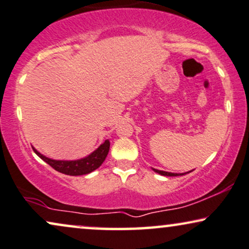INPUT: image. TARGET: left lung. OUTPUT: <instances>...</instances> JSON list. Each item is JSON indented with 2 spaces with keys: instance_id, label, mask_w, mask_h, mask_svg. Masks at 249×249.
<instances>
[{
  "instance_id": "obj_1",
  "label": "left lung",
  "mask_w": 249,
  "mask_h": 249,
  "mask_svg": "<svg viewBox=\"0 0 249 249\" xmlns=\"http://www.w3.org/2000/svg\"><path fill=\"white\" fill-rule=\"evenodd\" d=\"M154 171L157 172L159 175L161 176H168V177H176V176H179V175H185V174H172V172H166V171H162V170H157V169H153ZM191 172V171H190ZM188 174V172H186Z\"/></svg>"
}]
</instances>
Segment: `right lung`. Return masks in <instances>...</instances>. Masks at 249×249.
Wrapping results in <instances>:
<instances>
[{"mask_svg": "<svg viewBox=\"0 0 249 249\" xmlns=\"http://www.w3.org/2000/svg\"><path fill=\"white\" fill-rule=\"evenodd\" d=\"M34 153L43 160L46 163L54 168L56 171L61 174L69 175V176H83L88 175L93 172L94 170L100 168L103 162H105L107 155L109 153L110 141L106 140L102 144H100L99 148H96L93 153L79 160H72V161H65V160H53L49 159L45 155H42L40 152H37L36 148L32 147Z\"/></svg>", "mask_w": 249, "mask_h": 249, "instance_id": "add662e5", "label": "right lung"}]
</instances>
